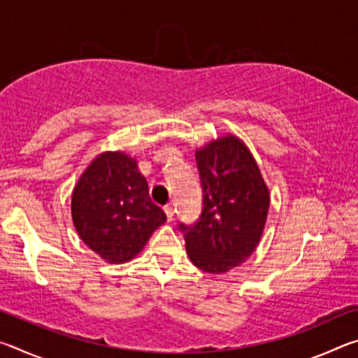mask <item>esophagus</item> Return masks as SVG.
Here are the masks:
<instances>
[{"label":"esophagus","mask_w":358,"mask_h":358,"mask_svg":"<svg viewBox=\"0 0 358 358\" xmlns=\"http://www.w3.org/2000/svg\"><path fill=\"white\" fill-rule=\"evenodd\" d=\"M164 211H166V215H167V220H169V221H173L175 210H173L172 205H166V207H164Z\"/></svg>","instance_id":"esophagus-1"}]
</instances>
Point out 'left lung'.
I'll return each instance as SVG.
<instances>
[{
	"label": "left lung",
	"mask_w": 358,
	"mask_h": 358,
	"mask_svg": "<svg viewBox=\"0 0 358 358\" xmlns=\"http://www.w3.org/2000/svg\"><path fill=\"white\" fill-rule=\"evenodd\" d=\"M202 183V213L178 227L191 262L207 273H224L256 250L268 213V189L246 145L229 136L196 153Z\"/></svg>",
	"instance_id": "obj_1"
}]
</instances>
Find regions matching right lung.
Returning <instances> with one entry per match:
<instances>
[{"label":"right lung","mask_w":358,"mask_h":358,"mask_svg":"<svg viewBox=\"0 0 358 358\" xmlns=\"http://www.w3.org/2000/svg\"><path fill=\"white\" fill-rule=\"evenodd\" d=\"M72 221L83 243L110 264L136 257L167 216L150 199L137 162L123 153H102L72 192Z\"/></svg>","instance_id":"right-lung-1"}]
</instances>
